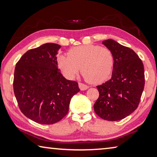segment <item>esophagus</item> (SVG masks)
Instances as JSON below:
<instances>
[{
	"instance_id": "1",
	"label": "esophagus",
	"mask_w": 157,
	"mask_h": 157,
	"mask_svg": "<svg viewBox=\"0 0 157 157\" xmlns=\"http://www.w3.org/2000/svg\"><path fill=\"white\" fill-rule=\"evenodd\" d=\"M79 87L82 91H84V90H86L87 89H89V86H87V85L82 83V82H79Z\"/></svg>"
}]
</instances>
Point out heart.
I'll use <instances>...</instances> for the list:
<instances>
[{"label":"heart","instance_id":"heart-1","mask_svg":"<svg viewBox=\"0 0 157 157\" xmlns=\"http://www.w3.org/2000/svg\"><path fill=\"white\" fill-rule=\"evenodd\" d=\"M68 56L59 55L57 62L66 78L72 79L80 70L82 75L91 83L105 80L113 71L114 57L106 47L85 45L69 50Z\"/></svg>","mask_w":157,"mask_h":157}]
</instances>
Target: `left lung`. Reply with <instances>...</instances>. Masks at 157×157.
<instances>
[{"instance_id": "obj_1", "label": "left lung", "mask_w": 157, "mask_h": 157, "mask_svg": "<svg viewBox=\"0 0 157 157\" xmlns=\"http://www.w3.org/2000/svg\"><path fill=\"white\" fill-rule=\"evenodd\" d=\"M112 52L114 65L109 80L97 86L95 113L109 121H120L136 109L145 86L144 66L134 50L108 39L102 42Z\"/></svg>"}]
</instances>
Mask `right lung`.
<instances>
[{"instance_id": "obj_1", "label": "right lung", "mask_w": 157, "mask_h": 157, "mask_svg": "<svg viewBox=\"0 0 157 157\" xmlns=\"http://www.w3.org/2000/svg\"><path fill=\"white\" fill-rule=\"evenodd\" d=\"M61 46L47 43L26 52L16 64L13 88L18 107L37 123L51 124L68 112L69 104L78 93V83L68 80L58 69Z\"/></svg>"}]
</instances>
